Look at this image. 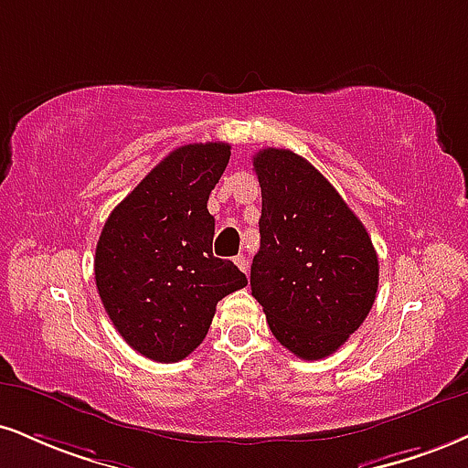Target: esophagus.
Instances as JSON below:
<instances>
[{"label":"esophagus","mask_w":468,"mask_h":468,"mask_svg":"<svg viewBox=\"0 0 468 468\" xmlns=\"http://www.w3.org/2000/svg\"><path fill=\"white\" fill-rule=\"evenodd\" d=\"M233 261H235V266H238V268L241 270V272L249 274V259H246L244 255H238V257L233 259Z\"/></svg>","instance_id":"1"}]
</instances>
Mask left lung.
<instances>
[{
    "instance_id": "1",
    "label": "left lung",
    "mask_w": 468,
    "mask_h": 468,
    "mask_svg": "<svg viewBox=\"0 0 468 468\" xmlns=\"http://www.w3.org/2000/svg\"><path fill=\"white\" fill-rule=\"evenodd\" d=\"M261 185L250 290L270 331L301 359L335 353L368 316L379 261L359 218L334 185L292 150L252 156Z\"/></svg>"
}]
</instances>
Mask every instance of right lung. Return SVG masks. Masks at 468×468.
I'll return each instance as SVG.
<instances>
[{"mask_svg":"<svg viewBox=\"0 0 468 468\" xmlns=\"http://www.w3.org/2000/svg\"><path fill=\"white\" fill-rule=\"evenodd\" d=\"M229 144L180 145L112 209L95 249V285L111 323L154 362L185 359L205 340L218 301L249 279L213 257L207 209Z\"/></svg>","mask_w":468,"mask_h":468,"instance_id":"1","label":"right lung"}]
</instances>
